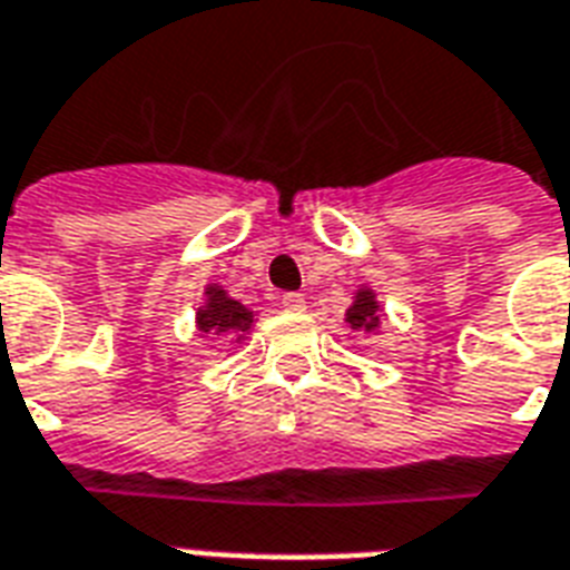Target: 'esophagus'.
<instances>
[{"label": "esophagus", "mask_w": 570, "mask_h": 570, "mask_svg": "<svg viewBox=\"0 0 570 570\" xmlns=\"http://www.w3.org/2000/svg\"><path fill=\"white\" fill-rule=\"evenodd\" d=\"M277 304H281L284 311H289V314H298V311H304V295L302 293H284L281 298H277Z\"/></svg>", "instance_id": "34e87169"}]
</instances>
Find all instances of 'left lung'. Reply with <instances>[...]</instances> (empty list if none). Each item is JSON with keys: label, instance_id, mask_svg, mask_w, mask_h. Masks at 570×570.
I'll list each match as a JSON object with an SVG mask.
<instances>
[{"label": "left lung", "instance_id": "1", "mask_svg": "<svg viewBox=\"0 0 570 570\" xmlns=\"http://www.w3.org/2000/svg\"><path fill=\"white\" fill-rule=\"evenodd\" d=\"M382 304L376 298L371 286H358L353 295V304L346 307V314H343V323L350 325L353 332L362 334H380V320H382Z\"/></svg>", "mask_w": 570, "mask_h": 570}]
</instances>
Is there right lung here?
Returning <instances> with one entry per match:
<instances>
[{
    "label": "right lung",
    "mask_w": 570,
    "mask_h": 570,
    "mask_svg": "<svg viewBox=\"0 0 570 570\" xmlns=\"http://www.w3.org/2000/svg\"><path fill=\"white\" fill-rule=\"evenodd\" d=\"M194 323H197V332L203 334L245 341L256 323V311H250L247 304L236 302L220 284H206Z\"/></svg>",
    "instance_id": "add662e5"
}]
</instances>
